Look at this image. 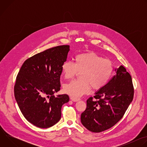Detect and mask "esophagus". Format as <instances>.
Listing matches in <instances>:
<instances>
[{"instance_id": "esophagus-1", "label": "esophagus", "mask_w": 147, "mask_h": 147, "mask_svg": "<svg viewBox=\"0 0 147 147\" xmlns=\"http://www.w3.org/2000/svg\"><path fill=\"white\" fill-rule=\"evenodd\" d=\"M70 99H71L72 101H73V102H77V101H78V100H80V98H73V97H71V98H70Z\"/></svg>"}]
</instances>
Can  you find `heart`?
Returning a JSON list of instances; mask_svg holds the SVG:
<instances>
[{
  "label": "heart",
  "mask_w": 147,
  "mask_h": 147,
  "mask_svg": "<svg viewBox=\"0 0 147 147\" xmlns=\"http://www.w3.org/2000/svg\"><path fill=\"white\" fill-rule=\"evenodd\" d=\"M61 70L67 80L80 73V80L71 81L63 88L66 94L76 98L88 93L91 87L94 90H99L105 86L112 75L113 65L110 60L88 52L77 55L74 63L68 61L64 62Z\"/></svg>",
  "instance_id": "heart-1"
}]
</instances>
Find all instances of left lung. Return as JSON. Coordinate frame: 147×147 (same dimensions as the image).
I'll return each mask as SVG.
<instances>
[{"instance_id": "obj_1", "label": "left lung", "mask_w": 147, "mask_h": 147, "mask_svg": "<svg viewBox=\"0 0 147 147\" xmlns=\"http://www.w3.org/2000/svg\"><path fill=\"white\" fill-rule=\"evenodd\" d=\"M116 74L95 93L93 100H87V108L81 115V121L87 129L94 133L108 130L123 116L134 96L130 74L123 66L115 69Z\"/></svg>"}]
</instances>
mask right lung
Masks as SVG:
<instances>
[{
    "label": "right lung",
    "instance_id": "add662e5",
    "mask_svg": "<svg viewBox=\"0 0 147 147\" xmlns=\"http://www.w3.org/2000/svg\"><path fill=\"white\" fill-rule=\"evenodd\" d=\"M69 45L48 49L27 59L14 86V96L24 117L39 128H49L61 118L67 94L54 95L60 90L61 67L66 61Z\"/></svg>",
    "mask_w": 147,
    "mask_h": 147
}]
</instances>
